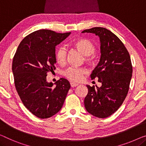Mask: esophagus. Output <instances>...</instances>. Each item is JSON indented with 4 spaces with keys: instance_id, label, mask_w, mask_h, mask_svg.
Wrapping results in <instances>:
<instances>
[{
    "instance_id": "esophagus-1",
    "label": "esophagus",
    "mask_w": 146,
    "mask_h": 146,
    "mask_svg": "<svg viewBox=\"0 0 146 146\" xmlns=\"http://www.w3.org/2000/svg\"><path fill=\"white\" fill-rule=\"evenodd\" d=\"M70 84H71V87H75V86H78V84H77V83H75V82H71V83H70Z\"/></svg>"
}]
</instances>
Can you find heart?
Listing matches in <instances>:
<instances>
[{"mask_svg":"<svg viewBox=\"0 0 146 146\" xmlns=\"http://www.w3.org/2000/svg\"><path fill=\"white\" fill-rule=\"evenodd\" d=\"M72 45L84 55V60L87 64H91L94 62L95 46L85 38H79L73 42ZM67 50L64 46H60L56 50L55 54L56 60L60 66H64L67 61ZM86 73V69L79 67H69L64 72V76L67 79L74 82H79Z\"/></svg>","mask_w":146,"mask_h":146,"instance_id":"b5f03b06","label":"heart"}]
</instances>
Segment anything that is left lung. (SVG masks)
Wrapping results in <instances>:
<instances>
[{
	"mask_svg": "<svg viewBox=\"0 0 146 146\" xmlns=\"http://www.w3.org/2000/svg\"><path fill=\"white\" fill-rule=\"evenodd\" d=\"M82 33H95L101 42L100 60L90 77L98 79L102 86H86L84 107L91 115L106 118L118 110L127 96L132 75L130 56L123 42L106 28L93 27Z\"/></svg>",
	"mask_w": 146,
	"mask_h": 146,
	"instance_id": "1",
	"label": "left lung"
}]
</instances>
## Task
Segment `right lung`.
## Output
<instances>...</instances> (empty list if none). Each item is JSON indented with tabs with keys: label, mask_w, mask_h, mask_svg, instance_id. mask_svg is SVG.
<instances>
[{
	"label": "right lung",
	"mask_w": 146,
	"mask_h": 146,
	"mask_svg": "<svg viewBox=\"0 0 146 146\" xmlns=\"http://www.w3.org/2000/svg\"><path fill=\"white\" fill-rule=\"evenodd\" d=\"M71 33H59L40 29L21 41L12 62L14 84L25 107L38 118L47 119L59 111L70 88L64 78L53 83L46 81L49 72L56 69V46Z\"/></svg>",
	"instance_id": "obj_1"
}]
</instances>
